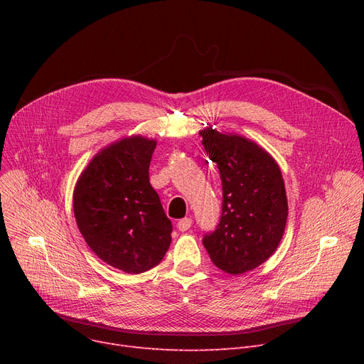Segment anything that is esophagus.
<instances>
[{
    "label": "esophagus",
    "instance_id": "esophagus-1",
    "mask_svg": "<svg viewBox=\"0 0 364 364\" xmlns=\"http://www.w3.org/2000/svg\"><path fill=\"white\" fill-rule=\"evenodd\" d=\"M177 227H178L180 232H187L188 228L192 227V218H188V217L181 218V220L177 223Z\"/></svg>",
    "mask_w": 364,
    "mask_h": 364
}]
</instances>
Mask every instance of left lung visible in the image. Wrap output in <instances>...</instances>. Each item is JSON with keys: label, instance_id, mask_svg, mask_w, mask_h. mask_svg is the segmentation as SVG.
Instances as JSON below:
<instances>
[{"label": "left lung", "instance_id": "1", "mask_svg": "<svg viewBox=\"0 0 364 364\" xmlns=\"http://www.w3.org/2000/svg\"><path fill=\"white\" fill-rule=\"evenodd\" d=\"M199 134L223 184L221 220L203 246L218 269L243 274L269 259L283 237L288 199L282 172L270 153L250 139L213 125Z\"/></svg>", "mask_w": 364, "mask_h": 364}]
</instances>
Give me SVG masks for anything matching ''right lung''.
<instances>
[{
  "label": "right lung",
  "mask_w": 364,
  "mask_h": 364,
  "mask_svg": "<svg viewBox=\"0 0 364 364\" xmlns=\"http://www.w3.org/2000/svg\"><path fill=\"white\" fill-rule=\"evenodd\" d=\"M156 141L129 136L95 155L75 184L73 214L91 251L128 274L158 265L172 224L149 181Z\"/></svg>",
  "instance_id": "obj_1"
}]
</instances>
